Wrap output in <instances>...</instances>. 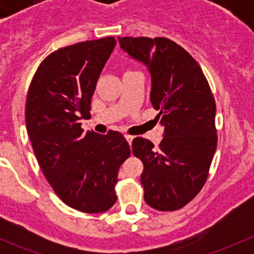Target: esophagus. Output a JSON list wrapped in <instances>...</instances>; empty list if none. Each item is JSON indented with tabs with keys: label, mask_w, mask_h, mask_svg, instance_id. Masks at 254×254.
Returning <instances> with one entry per match:
<instances>
[{
	"label": "esophagus",
	"mask_w": 254,
	"mask_h": 254,
	"mask_svg": "<svg viewBox=\"0 0 254 254\" xmlns=\"http://www.w3.org/2000/svg\"><path fill=\"white\" fill-rule=\"evenodd\" d=\"M125 139H127V142L131 143L132 140H134V136H131V135H125Z\"/></svg>",
	"instance_id": "34e87169"
}]
</instances>
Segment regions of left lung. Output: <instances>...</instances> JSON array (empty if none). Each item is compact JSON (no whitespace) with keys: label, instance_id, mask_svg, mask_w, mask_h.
I'll list each match as a JSON object with an SVG mask.
<instances>
[{"label":"left lung","instance_id":"left-lung-1","mask_svg":"<svg viewBox=\"0 0 254 254\" xmlns=\"http://www.w3.org/2000/svg\"><path fill=\"white\" fill-rule=\"evenodd\" d=\"M118 39L123 50L147 65L151 103L166 130L157 147L143 137L132 140V153L143 163V198L160 211L179 210L198 195L209 176L217 145L214 96L195 59L173 40Z\"/></svg>","mask_w":254,"mask_h":254}]
</instances>
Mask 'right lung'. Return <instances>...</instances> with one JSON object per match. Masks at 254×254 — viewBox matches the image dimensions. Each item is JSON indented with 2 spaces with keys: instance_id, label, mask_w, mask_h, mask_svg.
<instances>
[{
  "instance_id": "1",
  "label": "right lung",
  "mask_w": 254,
  "mask_h": 254,
  "mask_svg": "<svg viewBox=\"0 0 254 254\" xmlns=\"http://www.w3.org/2000/svg\"><path fill=\"white\" fill-rule=\"evenodd\" d=\"M114 37L58 49L43 60L25 102V124L38 163L56 195L88 214L117 201L115 184L130 146L119 131L83 132L91 98L111 56Z\"/></svg>"
}]
</instances>
